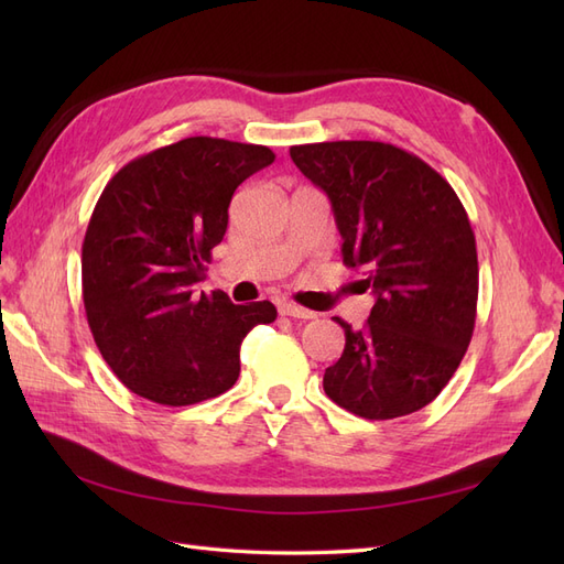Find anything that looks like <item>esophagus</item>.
<instances>
[{"label":"esophagus","mask_w":564,"mask_h":564,"mask_svg":"<svg viewBox=\"0 0 564 564\" xmlns=\"http://www.w3.org/2000/svg\"><path fill=\"white\" fill-rule=\"evenodd\" d=\"M280 315L294 317V319H313L315 317L313 311H305V308H301V305H296V303H280Z\"/></svg>","instance_id":"1"}]
</instances>
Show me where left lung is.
<instances>
[{"instance_id":"left-lung-1","label":"left lung","mask_w":564,"mask_h":564,"mask_svg":"<svg viewBox=\"0 0 564 564\" xmlns=\"http://www.w3.org/2000/svg\"><path fill=\"white\" fill-rule=\"evenodd\" d=\"M332 202L340 253L365 270L373 308L346 332L324 392L348 412L386 421L419 412L449 383L470 344L477 251L464 204L433 166L379 141H332L289 150Z\"/></svg>"}]
</instances>
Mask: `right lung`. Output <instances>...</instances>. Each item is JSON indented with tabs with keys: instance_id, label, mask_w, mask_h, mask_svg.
I'll return each instance as SVG.
<instances>
[{
	"instance_id": "add662e5",
	"label": "right lung",
	"mask_w": 564,
	"mask_h": 564,
	"mask_svg": "<svg viewBox=\"0 0 564 564\" xmlns=\"http://www.w3.org/2000/svg\"><path fill=\"white\" fill-rule=\"evenodd\" d=\"M272 162L265 145L193 135L129 162L98 197L82 245L84 311L135 395L166 406L220 395L240 377L245 336L275 322L270 301L195 294L237 185Z\"/></svg>"
}]
</instances>
